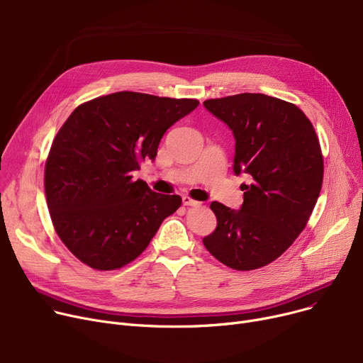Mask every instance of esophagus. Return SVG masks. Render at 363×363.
Masks as SVG:
<instances>
[{
  "mask_svg": "<svg viewBox=\"0 0 363 363\" xmlns=\"http://www.w3.org/2000/svg\"><path fill=\"white\" fill-rule=\"evenodd\" d=\"M182 203H184V206H200V201H196V200H193L191 197H188V196L182 197Z\"/></svg>",
  "mask_w": 363,
  "mask_h": 363,
  "instance_id": "esophagus-1",
  "label": "esophagus"
}]
</instances>
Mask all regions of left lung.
Wrapping results in <instances>:
<instances>
[{
  "label": "left lung",
  "mask_w": 363,
  "mask_h": 363,
  "mask_svg": "<svg viewBox=\"0 0 363 363\" xmlns=\"http://www.w3.org/2000/svg\"><path fill=\"white\" fill-rule=\"evenodd\" d=\"M203 106L233 130L234 174L241 184L240 211L212 201L216 230L203 244L237 271L278 259L306 226L320 193L323 160L316 132L297 106L264 94L244 92Z\"/></svg>",
  "instance_id": "8db88e82"
}]
</instances>
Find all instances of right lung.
Returning <instances> with one entry per match:
<instances>
[{"mask_svg":"<svg viewBox=\"0 0 363 363\" xmlns=\"http://www.w3.org/2000/svg\"><path fill=\"white\" fill-rule=\"evenodd\" d=\"M199 106L191 99L122 91L76 107L45 163V196L57 235L99 271L137 259L182 199L155 193L132 174L155 160L164 132Z\"/></svg>","mask_w":363,"mask_h":363,"instance_id":"add662e5","label":"right lung"}]
</instances>
